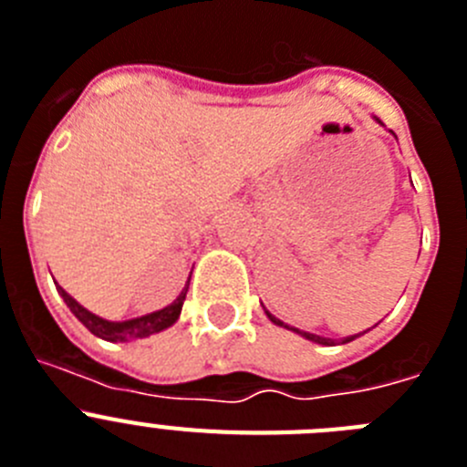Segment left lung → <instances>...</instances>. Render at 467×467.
<instances>
[{"mask_svg": "<svg viewBox=\"0 0 467 467\" xmlns=\"http://www.w3.org/2000/svg\"><path fill=\"white\" fill-rule=\"evenodd\" d=\"M376 121H379V124H383V121L379 119V117H376ZM263 310H265V307H263ZM265 315H267V319H270V322L273 324H277V327H282V329H289V331H294V334H298V336H303V338H307V340H312V343H319V346H336V340L334 338H324V336H317V334H310V331H301V329H296V327H289V324H284L282 319H277L273 315V312H267L265 310ZM376 327V324H374ZM368 331V329H367ZM364 334V331H362ZM362 334H355V336H346V338L340 340V343H350V340H355V338H359V336Z\"/></svg>", "mask_w": 467, "mask_h": 467, "instance_id": "obj_1", "label": "left lung"}]
</instances>
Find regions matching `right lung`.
<instances>
[{
	"mask_svg": "<svg viewBox=\"0 0 467 467\" xmlns=\"http://www.w3.org/2000/svg\"><path fill=\"white\" fill-rule=\"evenodd\" d=\"M188 286H190V279L188 284L183 286V291L176 296V301L169 303L166 307L155 312H148V315H140V317H131V319H121V322H110V319H103L99 315H93L91 310H87L84 306L72 298L63 286H58L56 282V289H58L60 298L65 301V306L70 307L72 315H75L79 322L91 331L93 336H99L103 340H110V343H129L133 338H145V336H152V334H160V331L169 329L171 324H176V319L181 317V310H183V301H185V294H188Z\"/></svg>",
	"mask_w": 467,
	"mask_h": 467,
	"instance_id": "add662e5",
	"label": "right lung"
}]
</instances>
